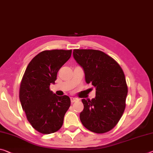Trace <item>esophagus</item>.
I'll return each instance as SVG.
<instances>
[{
	"label": "esophagus",
	"mask_w": 153,
	"mask_h": 153,
	"mask_svg": "<svg viewBox=\"0 0 153 153\" xmlns=\"http://www.w3.org/2000/svg\"><path fill=\"white\" fill-rule=\"evenodd\" d=\"M70 99H71V103H74V102H75V101H77V99L74 98V97H71V98H70Z\"/></svg>",
	"instance_id": "34e87169"
}]
</instances>
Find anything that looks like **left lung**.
Listing matches in <instances>:
<instances>
[{"label":"left lung","instance_id":"8db88e82","mask_svg":"<svg viewBox=\"0 0 153 153\" xmlns=\"http://www.w3.org/2000/svg\"><path fill=\"white\" fill-rule=\"evenodd\" d=\"M73 55L84 70L86 83L96 89L94 99H82V125L92 132H108L117 124L125 109L128 90L124 72L115 60L101 51L74 50Z\"/></svg>","mask_w":153,"mask_h":153}]
</instances>
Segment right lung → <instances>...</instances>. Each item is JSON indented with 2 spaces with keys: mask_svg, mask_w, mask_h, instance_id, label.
<instances>
[{
  "mask_svg": "<svg viewBox=\"0 0 153 153\" xmlns=\"http://www.w3.org/2000/svg\"><path fill=\"white\" fill-rule=\"evenodd\" d=\"M72 50H52L40 52L29 62L22 79L20 101L32 127L43 134L60 129L71 105L67 95L57 96L50 90L57 73L70 59Z\"/></svg>",
  "mask_w": 153,
  "mask_h": 153,
  "instance_id": "1",
  "label": "right lung"
}]
</instances>
